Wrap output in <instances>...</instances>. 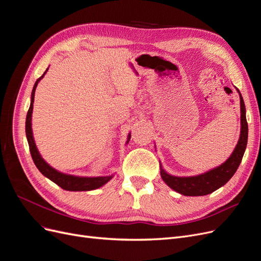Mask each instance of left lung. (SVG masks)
I'll use <instances>...</instances> for the list:
<instances>
[{
    "instance_id": "8db88e82",
    "label": "left lung",
    "mask_w": 261,
    "mask_h": 261,
    "mask_svg": "<svg viewBox=\"0 0 261 261\" xmlns=\"http://www.w3.org/2000/svg\"><path fill=\"white\" fill-rule=\"evenodd\" d=\"M240 94L241 100V134L232 154L228 159L220 164L219 167L211 169L207 172L195 176H174L165 171L160 165V174L164 183L173 191H175L184 196H204L217 191L218 188L225 185L230 178L234 175L239 165L243 159L245 149L247 146L248 138V125L246 121V109H245L244 100L239 89H236Z\"/></svg>"
}]
</instances>
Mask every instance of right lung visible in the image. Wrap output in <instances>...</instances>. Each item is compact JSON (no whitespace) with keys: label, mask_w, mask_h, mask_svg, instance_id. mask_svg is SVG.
<instances>
[{"label":"right lung","mask_w":261,"mask_h":261,"mask_svg":"<svg viewBox=\"0 0 261 261\" xmlns=\"http://www.w3.org/2000/svg\"><path fill=\"white\" fill-rule=\"evenodd\" d=\"M49 67L46 68L43 75L38 78L37 82L34 85L33 91H31V100H30V107L27 112L26 116V137L30 149L31 156H33V160L36 164L37 169L41 172V174L44 175L46 178L51 179L53 183L59 185L65 191L69 192H85V191H92V189H97L99 187H102L105 184L113 177V175H108V176H94V177H88V176H76L72 174H66V173L60 172L52 168L51 165L45 162V160L41 156L40 152L36 146L35 138H34V133L33 127H31V117H33V110H34V101H35V91L37 86L42 78L44 77L45 73L48 72ZM130 139V133L127 136V140H126V144H128Z\"/></svg>","instance_id":"obj_1"}]
</instances>
